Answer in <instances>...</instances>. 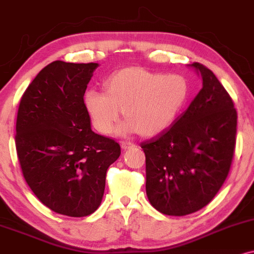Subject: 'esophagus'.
Masks as SVG:
<instances>
[{"label":"esophagus","instance_id":"34e87169","mask_svg":"<svg viewBox=\"0 0 254 254\" xmlns=\"http://www.w3.org/2000/svg\"><path fill=\"white\" fill-rule=\"evenodd\" d=\"M121 145H122V148L124 149V150H127V149H130V148H132V146H135V144H133V143H131V142H122Z\"/></svg>","mask_w":254,"mask_h":254}]
</instances>
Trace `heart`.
Returning a JSON list of instances; mask_svg holds the SVG:
<instances>
[{
	"instance_id": "1",
	"label": "heart",
	"mask_w": 254,
	"mask_h": 254,
	"mask_svg": "<svg viewBox=\"0 0 254 254\" xmlns=\"http://www.w3.org/2000/svg\"><path fill=\"white\" fill-rule=\"evenodd\" d=\"M106 92L90 90L84 103L93 125L109 135L124 112L127 121L117 130L118 135L139 132L152 137L170 125L187 102L189 87L179 74H162L137 67L121 69L105 81Z\"/></svg>"
}]
</instances>
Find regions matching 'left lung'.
Listing matches in <instances>:
<instances>
[{"label": "left lung", "instance_id": "obj_1", "mask_svg": "<svg viewBox=\"0 0 254 254\" xmlns=\"http://www.w3.org/2000/svg\"><path fill=\"white\" fill-rule=\"evenodd\" d=\"M189 67L202 88L169 129L143 142L149 202L166 215H187L207 206L230 172L237 135V111L210 69Z\"/></svg>", "mask_w": 254, "mask_h": 254}]
</instances>
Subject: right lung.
I'll use <instances>...</instances> for the list:
<instances>
[{"mask_svg":"<svg viewBox=\"0 0 254 254\" xmlns=\"http://www.w3.org/2000/svg\"><path fill=\"white\" fill-rule=\"evenodd\" d=\"M99 64L53 61L21 98L16 119L17 157L27 185L59 214H92L103 200L108 168L121 146L91 129L84 103Z\"/></svg>","mask_w":254,"mask_h":254,"instance_id":"1","label":"right lung"}]
</instances>
